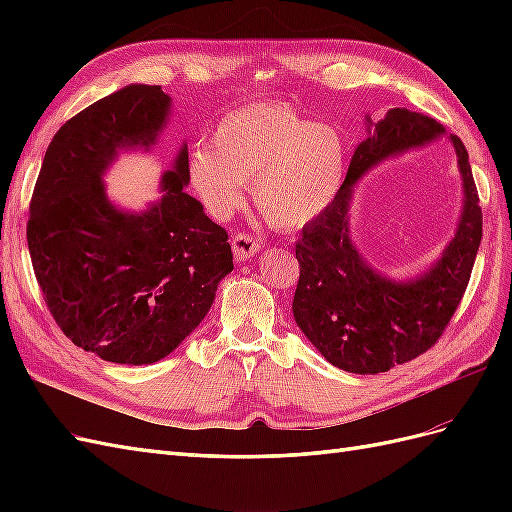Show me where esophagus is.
I'll return each instance as SVG.
<instances>
[{
    "label": "esophagus",
    "mask_w": 512,
    "mask_h": 512,
    "mask_svg": "<svg viewBox=\"0 0 512 512\" xmlns=\"http://www.w3.org/2000/svg\"><path fill=\"white\" fill-rule=\"evenodd\" d=\"M260 250V241L250 235V232H239V235L232 237V254L235 260H247L252 258Z\"/></svg>",
    "instance_id": "34e87169"
}]
</instances>
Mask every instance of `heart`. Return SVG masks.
<instances>
[{"label": "heart", "instance_id": "obj_1", "mask_svg": "<svg viewBox=\"0 0 512 512\" xmlns=\"http://www.w3.org/2000/svg\"><path fill=\"white\" fill-rule=\"evenodd\" d=\"M348 168L344 136L297 108L267 102L226 115L213 143L190 156V181L215 215L235 211L254 183L265 220L282 230L314 222L342 190Z\"/></svg>", "mask_w": 512, "mask_h": 512}]
</instances>
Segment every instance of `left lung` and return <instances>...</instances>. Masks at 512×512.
Wrapping results in <instances>:
<instances>
[{
    "instance_id": "left-lung-1",
    "label": "left lung",
    "mask_w": 512,
    "mask_h": 512,
    "mask_svg": "<svg viewBox=\"0 0 512 512\" xmlns=\"http://www.w3.org/2000/svg\"><path fill=\"white\" fill-rule=\"evenodd\" d=\"M444 134L433 117L391 108L354 149L342 190L294 245L299 282L292 314L331 365L350 374H382L436 346L468 288L480 239L476 183L466 145L451 134L463 177V213L442 258L418 280L399 284L365 265L348 235L352 185L371 166Z\"/></svg>"
}]
</instances>
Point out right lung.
<instances>
[{
	"mask_svg": "<svg viewBox=\"0 0 512 512\" xmlns=\"http://www.w3.org/2000/svg\"><path fill=\"white\" fill-rule=\"evenodd\" d=\"M168 106L160 85H128L68 119L29 203L27 245L46 307L74 346L111 363L164 359L207 316L232 271L228 232L183 190L188 147L145 213L106 200L102 173L117 149L149 147Z\"/></svg>",
	"mask_w": 512,
	"mask_h": 512,
	"instance_id": "add662e5",
	"label": "right lung"
}]
</instances>
